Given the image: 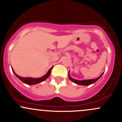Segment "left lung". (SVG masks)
Wrapping results in <instances>:
<instances>
[{"mask_svg":"<svg viewBox=\"0 0 122 122\" xmlns=\"http://www.w3.org/2000/svg\"><path fill=\"white\" fill-rule=\"evenodd\" d=\"M102 74H103V73L101 75L99 76V77H98L97 78H96V79H94L83 80V81H77V80H75V79H74L72 78V77L69 76V73H68V75H69V79H70L71 81H73V82L77 84V85H83V86H89L90 85H92V84L94 83H95L96 81H98L99 79H100V77L102 76Z\"/></svg>","mask_w":122,"mask_h":122,"instance_id":"1","label":"left lung"}]
</instances>
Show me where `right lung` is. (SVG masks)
Instances as JSON below:
<instances>
[{
	"instance_id": "add662e5",
	"label": "right lung",
	"mask_w": 122,
	"mask_h": 122,
	"mask_svg": "<svg viewBox=\"0 0 122 122\" xmlns=\"http://www.w3.org/2000/svg\"><path fill=\"white\" fill-rule=\"evenodd\" d=\"M53 68V66H52L51 68H50V69L49 70V71L47 72V73L45 75H44L42 77H39V78H32V77H21V76H18V75H17L16 73L14 72V70H13V72H14V74L15 75V76H17V77H18V79H20L22 82H24V83H26L27 85H35V84L37 83H39L41 82V81H45L47 77H49L50 76V73H51V71L52 68Z\"/></svg>"
}]
</instances>
